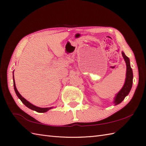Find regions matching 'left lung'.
Wrapping results in <instances>:
<instances>
[{"label":"left lung","instance_id":"left-lung-1","mask_svg":"<svg viewBox=\"0 0 146 146\" xmlns=\"http://www.w3.org/2000/svg\"><path fill=\"white\" fill-rule=\"evenodd\" d=\"M122 54L126 63V66H127L126 77L124 86L122 87L121 90L117 93V94H116L114 100V103L115 104V105H117L119 104L122 102V101L124 99L125 97L129 94V93L132 88V81H133V80H132L133 79V73H132V70L131 67L130 60H129V58L125 56L123 52H122Z\"/></svg>","mask_w":146,"mask_h":146}]
</instances>
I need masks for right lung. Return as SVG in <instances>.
<instances>
[{"label": "right lung", "mask_w": 146, "mask_h": 146, "mask_svg": "<svg viewBox=\"0 0 146 146\" xmlns=\"http://www.w3.org/2000/svg\"><path fill=\"white\" fill-rule=\"evenodd\" d=\"M13 74H14V72H13ZM13 82H14V90H15V92L16 93V94H17L18 98L21 99V100L22 101V102L28 108L31 109L32 110H33V111H36L37 112H40V113H43V112H46L47 111H48V110H50L51 109H52L53 108L52 107V108H38V107L35 106L33 104H32L31 103L29 102L28 100H27L25 99H24L23 97H22L21 94L20 93L18 92V90L16 88V86H15V80H14V74H13Z\"/></svg>", "instance_id": "right-lung-1"}]
</instances>
